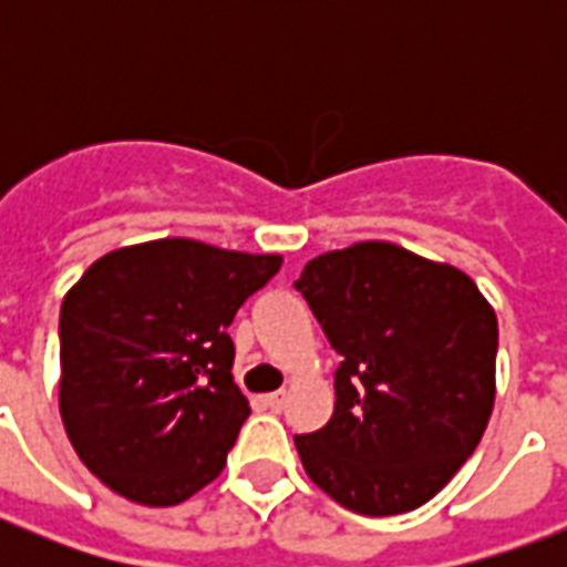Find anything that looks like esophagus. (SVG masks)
Returning <instances> with one entry per match:
<instances>
[{
	"mask_svg": "<svg viewBox=\"0 0 567 567\" xmlns=\"http://www.w3.org/2000/svg\"><path fill=\"white\" fill-rule=\"evenodd\" d=\"M264 401H267V406H270V410H282V406H285V392L267 394Z\"/></svg>",
	"mask_w": 567,
	"mask_h": 567,
	"instance_id": "34e87169",
	"label": "esophagus"
}]
</instances>
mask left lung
I'll return each mask as SVG.
<instances>
[{"mask_svg": "<svg viewBox=\"0 0 567 567\" xmlns=\"http://www.w3.org/2000/svg\"><path fill=\"white\" fill-rule=\"evenodd\" d=\"M328 343L333 416L295 446L309 480L364 516L422 507L492 416L498 319L471 276L392 243L312 258L295 282Z\"/></svg>", "mask_w": 567, "mask_h": 567, "instance_id": "8db88e82", "label": "left lung"}]
</instances>
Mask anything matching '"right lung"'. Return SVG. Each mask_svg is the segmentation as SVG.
Instances as JSON below:
<instances>
[{
    "label": "right lung",
    "mask_w": 567,
    "mask_h": 567,
    "mask_svg": "<svg viewBox=\"0 0 567 567\" xmlns=\"http://www.w3.org/2000/svg\"><path fill=\"white\" fill-rule=\"evenodd\" d=\"M279 267V255L175 236L115 248L69 288L60 416L112 492L173 507L221 474L251 413L227 328Z\"/></svg>",
    "instance_id": "add662e5"
}]
</instances>
